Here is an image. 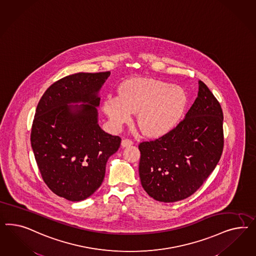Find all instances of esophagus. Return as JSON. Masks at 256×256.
<instances>
[{
    "label": "esophagus",
    "instance_id": "obj_1",
    "mask_svg": "<svg viewBox=\"0 0 256 256\" xmlns=\"http://www.w3.org/2000/svg\"><path fill=\"white\" fill-rule=\"evenodd\" d=\"M132 144H133V142L132 140L124 139L122 140V142H121V146L122 148H128V146H130Z\"/></svg>",
    "mask_w": 256,
    "mask_h": 256
}]
</instances>
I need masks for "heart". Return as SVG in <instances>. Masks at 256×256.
<instances>
[{"mask_svg":"<svg viewBox=\"0 0 256 256\" xmlns=\"http://www.w3.org/2000/svg\"><path fill=\"white\" fill-rule=\"evenodd\" d=\"M186 105V93L181 87L156 78H132L120 84L118 96L105 98L103 110L116 130L137 114L140 132L158 137L178 123Z\"/></svg>","mask_w":256,"mask_h":256,"instance_id":"b5f03b06","label":"heart"}]
</instances>
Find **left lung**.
Listing matches in <instances>:
<instances>
[{"mask_svg":"<svg viewBox=\"0 0 256 256\" xmlns=\"http://www.w3.org/2000/svg\"><path fill=\"white\" fill-rule=\"evenodd\" d=\"M199 91L185 118L158 139L139 144L142 186L158 202L194 194L215 169L224 149V114L208 87Z\"/></svg>","mask_w":256,"mask_h":256,"instance_id":"8db88e82","label":"left lung"}]
</instances>
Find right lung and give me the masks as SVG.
Returning a JSON list of instances; mask_svg holds the SVG:
<instances>
[{"mask_svg":"<svg viewBox=\"0 0 256 256\" xmlns=\"http://www.w3.org/2000/svg\"><path fill=\"white\" fill-rule=\"evenodd\" d=\"M110 75L80 72L62 78L36 107L31 132L36 160L46 186L68 201H82L100 186L108 158L120 148V137L98 124V94Z\"/></svg>","mask_w":256,"mask_h":256,"instance_id":"obj_1","label":"right lung"}]
</instances>
